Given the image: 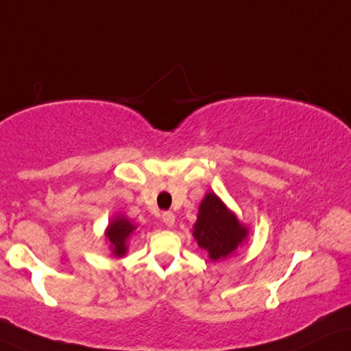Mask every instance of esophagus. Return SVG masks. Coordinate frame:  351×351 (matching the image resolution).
Here are the masks:
<instances>
[{
	"instance_id": "34e87169",
	"label": "esophagus",
	"mask_w": 351,
	"mask_h": 351,
	"mask_svg": "<svg viewBox=\"0 0 351 351\" xmlns=\"http://www.w3.org/2000/svg\"><path fill=\"white\" fill-rule=\"evenodd\" d=\"M162 221L167 225V227L171 228L173 225H175V215H173V212H163Z\"/></svg>"
}]
</instances>
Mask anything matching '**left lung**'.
Segmentation results:
<instances>
[{
  "label": "left lung",
  "instance_id": "8db88e82",
  "mask_svg": "<svg viewBox=\"0 0 351 351\" xmlns=\"http://www.w3.org/2000/svg\"><path fill=\"white\" fill-rule=\"evenodd\" d=\"M250 230L238 220L215 193H207L197 210L193 225V237L197 246L207 252L208 259L219 261L232 256L247 239Z\"/></svg>",
  "mask_w": 351,
  "mask_h": 351
}]
</instances>
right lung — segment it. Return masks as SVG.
Instances as JSON below:
<instances>
[{
	"instance_id": "1",
	"label": "right lung",
	"mask_w": 351,
	"mask_h": 351,
	"mask_svg": "<svg viewBox=\"0 0 351 351\" xmlns=\"http://www.w3.org/2000/svg\"><path fill=\"white\" fill-rule=\"evenodd\" d=\"M137 230V225L121 214L113 217L108 221L105 230V238L108 241V247L114 257H123L128 252V239L132 237Z\"/></svg>"
}]
</instances>
